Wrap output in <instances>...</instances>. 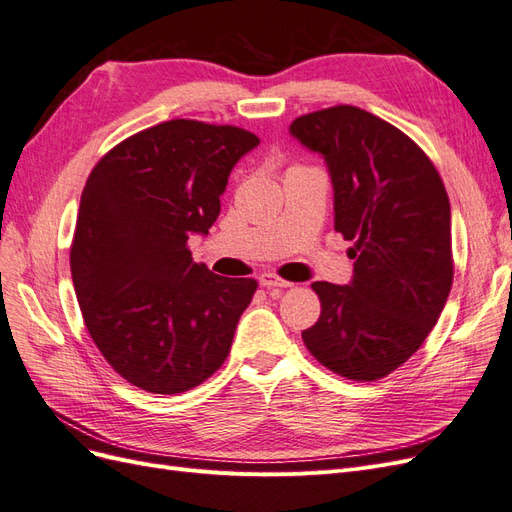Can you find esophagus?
I'll list each match as a JSON object with an SVG mask.
<instances>
[{"instance_id": "1", "label": "esophagus", "mask_w": 512, "mask_h": 512, "mask_svg": "<svg viewBox=\"0 0 512 512\" xmlns=\"http://www.w3.org/2000/svg\"><path fill=\"white\" fill-rule=\"evenodd\" d=\"M258 282H260V286H265V288H288V286H292L290 282L282 280V277H277L273 271L260 273L258 275Z\"/></svg>"}]
</instances>
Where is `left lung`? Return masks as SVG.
Masks as SVG:
<instances>
[{
	"label": "left lung",
	"instance_id": "1",
	"mask_svg": "<svg viewBox=\"0 0 512 512\" xmlns=\"http://www.w3.org/2000/svg\"><path fill=\"white\" fill-rule=\"evenodd\" d=\"M290 134L324 158L335 230L354 241L350 284H312L322 312L303 342L339 376L384 378L423 346L451 292L444 183L421 147L363 108L342 104L297 117Z\"/></svg>",
	"mask_w": 512,
	"mask_h": 512
}]
</instances>
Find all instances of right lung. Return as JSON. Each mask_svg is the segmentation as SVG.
Here are the masks:
<instances>
[{
    "label": "right lung",
    "mask_w": 512,
    "mask_h": 512,
    "mask_svg": "<svg viewBox=\"0 0 512 512\" xmlns=\"http://www.w3.org/2000/svg\"><path fill=\"white\" fill-rule=\"evenodd\" d=\"M260 138L173 119L113 147L91 170L70 250L85 327L138 389L175 395L222 367L256 280L196 265L192 235L220 215L230 170Z\"/></svg>",
    "instance_id": "1"
}]
</instances>
